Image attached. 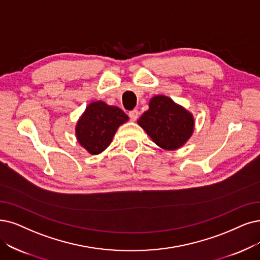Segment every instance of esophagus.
<instances>
[{"instance_id": "obj_1", "label": "esophagus", "mask_w": 260, "mask_h": 260, "mask_svg": "<svg viewBox=\"0 0 260 260\" xmlns=\"http://www.w3.org/2000/svg\"><path fill=\"white\" fill-rule=\"evenodd\" d=\"M139 115H140V112L138 110H132L129 112V117L131 120H137L139 118Z\"/></svg>"}]
</instances>
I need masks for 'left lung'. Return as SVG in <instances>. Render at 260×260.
I'll use <instances>...</instances> for the list:
<instances>
[{"label":"left lung","mask_w":260,"mask_h":260,"mask_svg":"<svg viewBox=\"0 0 260 260\" xmlns=\"http://www.w3.org/2000/svg\"><path fill=\"white\" fill-rule=\"evenodd\" d=\"M138 123L159 147L166 150L183 146L194 131L192 113L164 95L150 99L149 109L143 113Z\"/></svg>","instance_id":"1"}]
</instances>
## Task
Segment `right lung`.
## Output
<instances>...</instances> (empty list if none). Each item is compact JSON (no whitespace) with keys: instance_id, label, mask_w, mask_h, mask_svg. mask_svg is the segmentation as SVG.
Here are the masks:
<instances>
[{"instance_id":"right-lung-1","label":"right lung","mask_w":260,"mask_h":260,"mask_svg":"<svg viewBox=\"0 0 260 260\" xmlns=\"http://www.w3.org/2000/svg\"><path fill=\"white\" fill-rule=\"evenodd\" d=\"M129 117L118 107L94 101L86 107L76 126V137L90 154H99L111 144L119 126Z\"/></svg>"}]
</instances>
